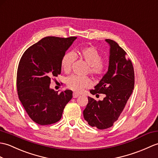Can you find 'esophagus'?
Returning a JSON list of instances; mask_svg holds the SVG:
<instances>
[{"mask_svg": "<svg viewBox=\"0 0 158 158\" xmlns=\"http://www.w3.org/2000/svg\"><path fill=\"white\" fill-rule=\"evenodd\" d=\"M73 98H78L79 96V95L78 94L73 93Z\"/></svg>", "mask_w": 158, "mask_h": 158, "instance_id": "1", "label": "esophagus"}]
</instances>
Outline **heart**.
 I'll return each mask as SVG.
<instances>
[{
	"label": "heart",
	"mask_w": 158,
	"mask_h": 158,
	"mask_svg": "<svg viewBox=\"0 0 158 158\" xmlns=\"http://www.w3.org/2000/svg\"><path fill=\"white\" fill-rule=\"evenodd\" d=\"M74 55L81 58L89 65V73L90 75L98 77L104 74L105 66L102 62V55L96 48L93 46L83 47L75 53H65L60 62L62 70L64 73H69L71 71L72 64L75 60ZM66 84L69 89L76 92H80L85 88L90 87L91 81L87 77L71 75L67 77Z\"/></svg>",
	"instance_id": "obj_1"
}]
</instances>
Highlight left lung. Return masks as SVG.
<instances>
[{
	"label": "left lung",
	"mask_w": 158,
	"mask_h": 158,
	"mask_svg": "<svg viewBox=\"0 0 158 158\" xmlns=\"http://www.w3.org/2000/svg\"><path fill=\"white\" fill-rule=\"evenodd\" d=\"M110 49L109 67L94 89L92 95L104 94V100L96 101L88 97V104L83 110L84 118L91 127L106 129L113 126L125 107L133 92L135 73L133 64L126 58L127 52L112 40L106 39ZM99 96V95H98Z\"/></svg>",
	"instance_id": "left-lung-1"
}]
</instances>
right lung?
Wrapping results in <instances>:
<instances>
[{
    "mask_svg": "<svg viewBox=\"0 0 158 158\" xmlns=\"http://www.w3.org/2000/svg\"><path fill=\"white\" fill-rule=\"evenodd\" d=\"M77 37L42 38L25 51L17 73L19 99L30 118L40 125L57 123L73 98L71 90L50 89L51 79L61 73L60 62Z\"/></svg>",
    "mask_w": 158,
    "mask_h": 158,
    "instance_id": "1",
    "label": "right lung"
}]
</instances>
